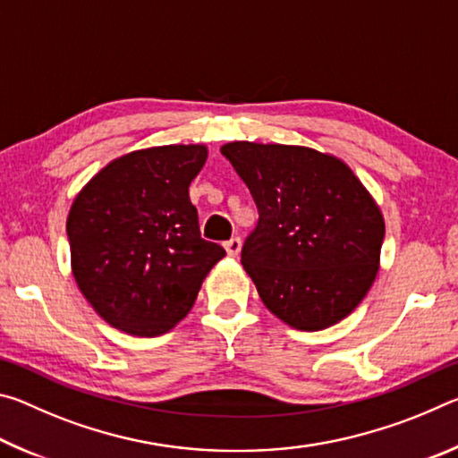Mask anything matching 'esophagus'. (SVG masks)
I'll return each mask as SVG.
<instances>
[{
  "label": "esophagus",
  "instance_id": "obj_1",
  "mask_svg": "<svg viewBox=\"0 0 458 458\" xmlns=\"http://www.w3.org/2000/svg\"><path fill=\"white\" fill-rule=\"evenodd\" d=\"M224 248H226V252H228V257H232V259H236L238 254H240V248H242V240H240L238 236H234V238H230L228 242H224Z\"/></svg>",
  "mask_w": 458,
  "mask_h": 458
}]
</instances>
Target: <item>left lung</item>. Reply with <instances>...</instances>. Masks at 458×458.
I'll use <instances>...</instances> for the list:
<instances>
[{
    "label": "left lung",
    "instance_id": "1",
    "mask_svg": "<svg viewBox=\"0 0 458 458\" xmlns=\"http://www.w3.org/2000/svg\"><path fill=\"white\" fill-rule=\"evenodd\" d=\"M220 151L259 208L240 262L262 303L301 331L345 319L376 281L386 232L366 185L311 147L232 141Z\"/></svg>",
    "mask_w": 458,
    "mask_h": 458
}]
</instances>
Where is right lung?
<instances>
[{
  "mask_svg": "<svg viewBox=\"0 0 458 458\" xmlns=\"http://www.w3.org/2000/svg\"><path fill=\"white\" fill-rule=\"evenodd\" d=\"M206 145H161L106 164L74 198L66 232L84 299L129 335L155 337L196 303L220 244L199 236L190 183Z\"/></svg>",
  "mask_w": 458,
  "mask_h": 458,
  "instance_id": "add662e5",
  "label": "right lung"
}]
</instances>
